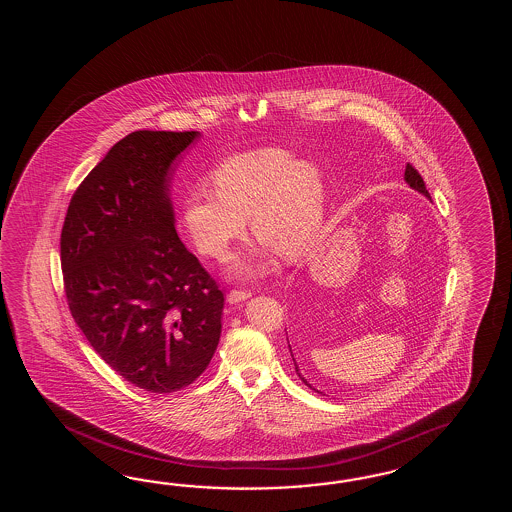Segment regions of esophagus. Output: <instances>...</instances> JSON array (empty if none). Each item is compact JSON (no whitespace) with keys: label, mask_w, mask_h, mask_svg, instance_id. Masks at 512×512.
I'll list each match as a JSON object with an SVG mask.
<instances>
[{"label":"esophagus","mask_w":512,"mask_h":512,"mask_svg":"<svg viewBox=\"0 0 512 512\" xmlns=\"http://www.w3.org/2000/svg\"><path fill=\"white\" fill-rule=\"evenodd\" d=\"M252 294L249 291H238V289H234V291H230L229 296H227V302L229 304H240V302H245V300H249Z\"/></svg>","instance_id":"1"}]
</instances>
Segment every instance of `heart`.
<instances>
[{
    "mask_svg": "<svg viewBox=\"0 0 512 512\" xmlns=\"http://www.w3.org/2000/svg\"><path fill=\"white\" fill-rule=\"evenodd\" d=\"M212 183L190 190L183 205L186 230L205 256L227 260L245 236L247 216L260 243L238 261L236 272L254 276L276 252L298 260L313 249L326 210V183L316 164L280 146H263L225 159Z\"/></svg>",
    "mask_w": 512,
    "mask_h": 512,
    "instance_id": "b5f03b06",
    "label": "heart"
}]
</instances>
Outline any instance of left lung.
<instances>
[{
    "instance_id": "8db88e82",
    "label": "left lung",
    "mask_w": 512,
    "mask_h": 512,
    "mask_svg": "<svg viewBox=\"0 0 512 512\" xmlns=\"http://www.w3.org/2000/svg\"><path fill=\"white\" fill-rule=\"evenodd\" d=\"M404 181L410 185V188H414L415 192H419V194H423V196L428 197V199H432L430 197V194H428V190H426L425 181H423V177L419 175V172L415 170L414 166L412 164H406V170H404ZM302 302V309H300V313H302V327L307 326L309 322H307V318L309 316L313 315L312 310L318 309V307H322L319 304L322 303L324 305V302H327V300H324V296H305L304 294V300H300ZM313 306L314 308L311 310L310 307ZM307 312L308 315L305 316L304 313ZM320 313V311H318ZM287 344H289V338H287ZM289 351H291V357H293V364H294V371H296V375L300 377V381L304 382L305 386L307 388H311V390H315V392H318L316 390L315 386L313 384H309V381L305 379L304 373H302V370H300V366H298V360L294 359L293 355V349H291V344H289ZM320 393V392H318Z\"/></svg>"
}]
</instances>
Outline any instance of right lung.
<instances>
[{"instance_id":"1","label":"right lung","mask_w":512,"mask_h":512,"mask_svg":"<svg viewBox=\"0 0 512 512\" xmlns=\"http://www.w3.org/2000/svg\"><path fill=\"white\" fill-rule=\"evenodd\" d=\"M199 131H133L71 197L60 238L67 304L133 386L183 390L221 337L223 293L175 232L172 179Z\"/></svg>"}]
</instances>
